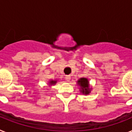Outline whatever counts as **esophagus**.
<instances>
[{
    "mask_svg": "<svg viewBox=\"0 0 132 132\" xmlns=\"http://www.w3.org/2000/svg\"><path fill=\"white\" fill-rule=\"evenodd\" d=\"M65 79L67 80V81H69L71 79V76H65Z\"/></svg>",
    "mask_w": 132,
    "mask_h": 132,
    "instance_id": "1",
    "label": "esophagus"
}]
</instances>
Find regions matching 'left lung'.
Instances as JSON below:
<instances>
[{"instance_id":"8db88e82","label":"left lung","mask_w":132,"mask_h":132,"mask_svg":"<svg viewBox=\"0 0 132 132\" xmlns=\"http://www.w3.org/2000/svg\"><path fill=\"white\" fill-rule=\"evenodd\" d=\"M78 84L80 86V92L84 94H88L91 92V89L89 88V81L87 78H81L78 80Z\"/></svg>"}]
</instances>
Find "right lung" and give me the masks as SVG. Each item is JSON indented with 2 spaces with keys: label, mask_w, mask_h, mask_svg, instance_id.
I'll use <instances>...</instances> for the list:
<instances>
[{
  "label": "right lung",
  "mask_w": 132,
  "mask_h": 132,
  "mask_svg": "<svg viewBox=\"0 0 132 132\" xmlns=\"http://www.w3.org/2000/svg\"><path fill=\"white\" fill-rule=\"evenodd\" d=\"M56 83V80H51L49 81V85L50 86H52V85H54Z\"/></svg>",
  "instance_id": "obj_1"
}]
</instances>
